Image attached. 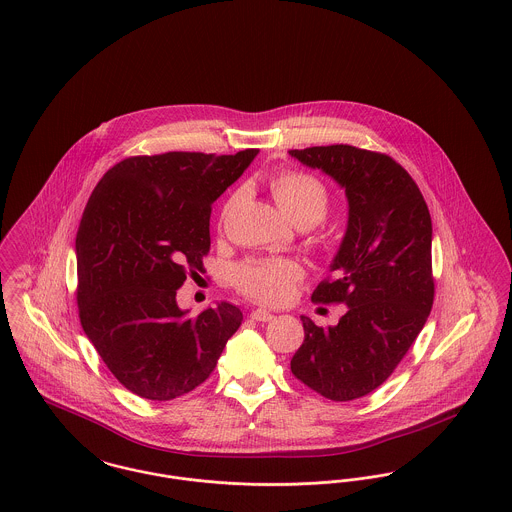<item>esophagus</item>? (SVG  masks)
<instances>
[{
  "label": "esophagus",
  "mask_w": 512,
  "mask_h": 512,
  "mask_svg": "<svg viewBox=\"0 0 512 512\" xmlns=\"http://www.w3.org/2000/svg\"><path fill=\"white\" fill-rule=\"evenodd\" d=\"M249 317L253 321H259V323H267V321L274 319V315H272L271 311H267V309H253Z\"/></svg>",
  "instance_id": "obj_1"
}]
</instances>
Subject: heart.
Masks as SVG:
<instances>
[{
    "label": "heart",
    "instance_id": "b5f03b06",
    "mask_svg": "<svg viewBox=\"0 0 512 512\" xmlns=\"http://www.w3.org/2000/svg\"><path fill=\"white\" fill-rule=\"evenodd\" d=\"M271 191L280 211L296 226L313 228L327 216L331 207V195L325 183L300 170L276 174L271 180ZM234 201L236 197L230 199L226 211ZM301 276L300 265L292 259H249L234 272L241 292L265 303L288 300Z\"/></svg>",
    "mask_w": 512,
    "mask_h": 512
}]
</instances>
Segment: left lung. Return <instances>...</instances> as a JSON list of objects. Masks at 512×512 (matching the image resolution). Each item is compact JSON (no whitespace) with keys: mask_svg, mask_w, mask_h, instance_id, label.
Instances as JSON below:
<instances>
[{"mask_svg":"<svg viewBox=\"0 0 512 512\" xmlns=\"http://www.w3.org/2000/svg\"><path fill=\"white\" fill-rule=\"evenodd\" d=\"M303 166L336 181L348 199V224L332 259L331 280L311 300L344 303L334 327L301 315L303 344L292 373L325 398H361L391 377L418 338L431 305V216L410 174L387 154L350 145L290 151Z\"/></svg>","mask_w":512,"mask_h":512,"instance_id":"1","label":"left lung"}]
</instances>
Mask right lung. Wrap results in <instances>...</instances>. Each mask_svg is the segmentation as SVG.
Returning <instances> with one entry per match:
<instances>
[{"mask_svg": "<svg viewBox=\"0 0 512 512\" xmlns=\"http://www.w3.org/2000/svg\"><path fill=\"white\" fill-rule=\"evenodd\" d=\"M257 152L133 156L92 191L75 240L79 317L114 377L141 398L199 387L240 329V307L220 301L189 317L176 294L209 253L212 203Z\"/></svg>", "mask_w": 512, "mask_h": 512, "instance_id": "1", "label": "right lung"}]
</instances>
